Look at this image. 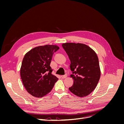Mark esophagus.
Masks as SVG:
<instances>
[{"instance_id":"34e87169","label":"esophagus","mask_w":124,"mask_h":124,"mask_svg":"<svg viewBox=\"0 0 124 124\" xmlns=\"http://www.w3.org/2000/svg\"><path fill=\"white\" fill-rule=\"evenodd\" d=\"M67 77V74H65V75H64V76H61V78H66Z\"/></svg>"}]
</instances>
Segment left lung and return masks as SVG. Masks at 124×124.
I'll return each instance as SVG.
<instances>
[{"label":"left lung","mask_w":124,"mask_h":124,"mask_svg":"<svg viewBox=\"0 0 124 124\" xmlns=\"http://www.w3.org/2000/svg\"><path fill=\"white\" fill-rule=\"evenodd\" d=\"M62 46L68 56L72 71L70 77L73 79V84L69 91L80 97L88 96L95 89L100 78L98 56L85 44L65 43Z\"/></svg>","instance_id":"obj_1"}]
</instances>
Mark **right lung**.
Listing matches in <instances>:
<instances>
[{
    "label": "right lung",
    "instance_id": "right-lung-1",
    "mask_svg": "<svg viewBox=\"0 0 124 124\" xmlns=\"http://www.w3.org/2000/svg\"><path fill=\"white\" fill-rule=\"evenodd\" d=\"M59 47L46 45L34 47L23 58L20 70L25 89L32 96L41 98L50 93L58 78L51 73L52 56Z\"/></svg>",
    "mask_w": 124,
    "mask_h": 124
}]
</instances>
